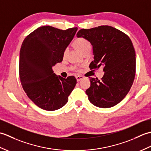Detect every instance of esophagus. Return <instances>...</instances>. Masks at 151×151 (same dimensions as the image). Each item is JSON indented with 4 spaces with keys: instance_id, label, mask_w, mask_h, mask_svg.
<instances>
[{
    "instance_id": "obj_1",
    "label": "esophagus",
    "mask_w": 151,
    "mask_h": 151,
    "mask_svg": "<svg viewBox=\"0 0 151 151\" xmlns=\"http://www.w3.org/2000/svg\"><path fill=\"white\" fill-rule=\"evenodd\" d=\"M76 81H77V82H79V81H81V80L84 78V76L82 75H78L76 76Z\"/></svg>"
}]
</instances>
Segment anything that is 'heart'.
<instances>
[{
    "label": "heart",
    "instance_id": "heart-1",
    "mask_svg": "<svg viewBox=\"0 0 151 151\" xmlns=\"http://www.w3.org/2000/svg\"><path fill=\"white\" fill-rule=\"evenodd\" d=\"M74 45H75L77 49L84 54L86 51L91 50V44L89 42V41L84 37H80L76 38V39L74 41ZM69 52V49L68 47H66L63 50V58H65ZM73 69L76 70H78V68L77 67H73Z\"/></svg>",
    "mask_w": 151,
    "mask_h": 151
}]
</instances>
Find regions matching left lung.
Segmentation results:
<instances>
[{"label":"left lung","instance_id":"obj_1","mask_svg":"<svg viewBox=\"0 0 151 151\" xmlns=\"http://www.w3.org/2000/svg\"><path fill=\"white\" fill-rule=\"evenodd\" d=\"M93 45L94 60L89 67H103L101 81L89 78L90 87L86 91L89 101L96 106L108 108L123 100L132 87L136 75V53L130 37L108 25L81 29L76 34Z\"/></svg>","mask_w":151,"mask_h":151}]
</instances>
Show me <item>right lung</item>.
Instances as JSON below:
<instances>
[{
    "mask_svg": "<svg viewBox=\"0 0 151 151\" xmlns=\"http://www.w3.org/2000/svg\"><path fill=\"white\" fill-rule=\"evenodd\" d=\"M77 27L60 30L43 26L25 37L20 50L19 72L22 87L38 107L54 111L63 107L76 84L74 76H58L52 67L63 60Z\"/></svg>",
    "mask_w": 151,
    "mask_h": 151,
    "instance_id": "1",
    "label": "right lung"
}]
</instances>
